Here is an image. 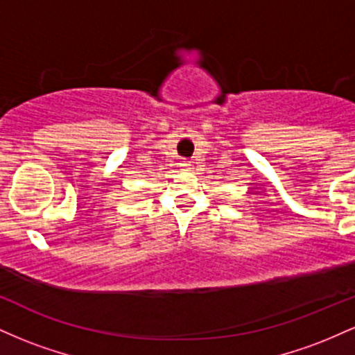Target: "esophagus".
<instances>
[{"mask_svg": "<svg viewBox=\"0 0 355 355\" xmlns=\"http://www.w3.org/2000/svg\"><path fill=\"white\" fill-rule=\"evenodd\" d=\"M180 166H182V168H189L190 162H189V160H182V162H180Z\"/></svg>", "mask_w": 355, "mask_h": 355, "instance_id": "obj_1", "label": "esophagus"}]
</instances>
